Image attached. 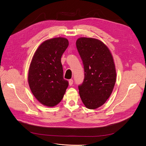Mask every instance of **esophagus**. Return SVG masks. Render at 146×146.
I'll list each match as a JSON object with an SVG mask.
<instances>
[{"instance_id":"esophagus-1","label":"esophagus","mask_w":146,"mask_h":146,"mask_svg":"<svg viewBox=\"0 0 146 146\" xmlns=\"http://www.w3.org/2000/svg\"><path fill=\"white\" fill-rule=\"evenodd\" d=\"M68 83H69V85H70V86L72 85L73 84V79H70V80H68Z\"/></svg>"}]
</instances>
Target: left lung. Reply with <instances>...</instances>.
I'll return each mask as SVG.
<instances>
[{"label":"left lung","mask_w":146,"mask_h":146,"mask_svg":"<svg viewBox=\"0 0 146 146\" xmlns=\"http://www.w3.org/2000/svg\"><path fill=\"white\" fill-rule=\"evenodd\" d=\"M76 47L82 59L84 79L78 86L85 106L94 110L110 98L116 81V71L111 53L101 41L92 38H79Z\"/></svg>","instance_id":"8db88e82"}]
</instances>
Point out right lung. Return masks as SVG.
Listing matches in <instances>:
<instances>
[{
	"mask_svg": "<svg viewBox=\"0 0 146 146\" xmlns=\"http://www.w3.org/2000/svg\"><path fill=\"white\" fill-rule=\"evenodd\" d=\"M68 46L65 38L58 37L41 43L35 52L28 72V83L40 103L52 107L62 99L68 82L63 78L61 58Z\"/></svg>",
	"mask_w": 146,
	"mask_h": 146,
	"instance_id": "obj_1",
	"label": "right lung"
}]
</instances>
